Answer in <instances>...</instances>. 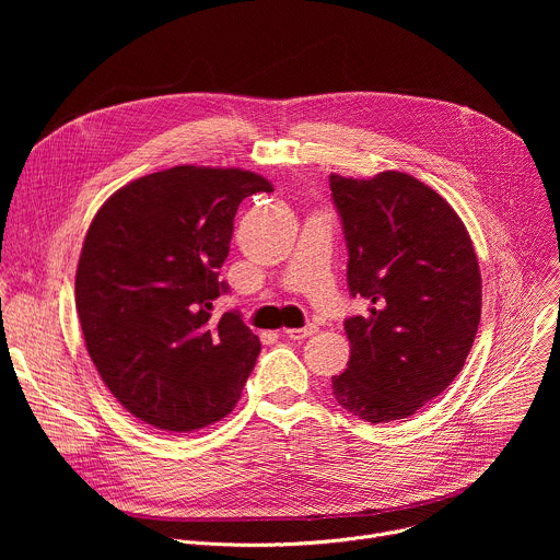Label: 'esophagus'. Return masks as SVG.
<instances>
[{
  "label": "esophagus",
  "instance_id": "esophagus-1",
  "mask_svg": "<svg viewBox=\"0 0 560 560\" xmlns=\"http://www.w3.org/2000/svg\"><path fill=\"white\" fill-rule=\"evenodd\" d=\"M316 332V326L314 324H307L305 328H292V330H283V337L292 339V341H303L307 337H312Z\"/></svg>",
  "mask_w": 560,
  "mask_h": 560
}]
</instances>
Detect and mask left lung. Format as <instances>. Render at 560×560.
Wrapping results in <instances>:
<instances>
[{"label":"left lung","instance_id":"1","mask_svg":"<svg viewBox=\"0 0 560 560\" xmlns=\"http://www.w3.org/2000/svg\"><path fill=\"white\" fill-rule=\"evenodd\" d=\"M348 246L350 361L337 404L368 423L417 415L463 370L481 322V272L452 206L412 175H330Z\"/></svg>","mask_w":560,"mask_h":560}]
</instances>
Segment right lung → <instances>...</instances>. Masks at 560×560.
Returning a JSON list of instances; mask_svg holds the SVG:
<instances>
[{
  "label": "right lung",
  "instance_id": "obj_1",
  "mask_svg": "<svg viewBox=\"0 0 560 560\" xmlns=\"http://www.w3.org/2000/svg\"><path fill=\"white\" fill-rule=\"evenodd\" d=\"M272 192L238 168L175 166L130 182L95 214L79 257L74 303L86 350L139 421L192 432L232 412L261 352L228 294L238 203Z\"/></svg>",
  "mask_w": 560,
  "mask_h": 560
}]
</instances>
